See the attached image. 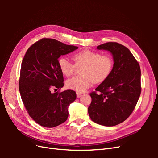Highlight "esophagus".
I'll return each mask as SVG.
<instances>
[{"label":"esophagus","instance_id":"34e87169","mask_svg":"<svg viewBox=\"0 0 158 158\" xmlns=\"http://www.w3.org/2000/svg\"><path fill=\"white\" fill-rule=\"evenodd\" d=\"M76 96H77V98H80L81 96H82V94L77 92V93H76Z\"/></svg>","mask_w":158,"mask_h":158}]
</instances>
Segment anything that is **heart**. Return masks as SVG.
Segmentation results:
<instances>
[{
    "mask_svg": "<svg viewBox=\"0 0 158 158\" xmlns=\"http://www.w3.org/2000/svg\"><path fill=\"white\" fill-rule=\"evenodd\" d=\"M75 64L64 56L58 60L59 68L66 76L74 73L76 66H82L81 74L69 79L66 82L69 89L82 93L88 89L92 84L104 81L111 74L113 66V60L109 55H102L99 52L89 50H84L73 55Z\"/></svg>",
    "mask_w": 158,
    "mask_h": 158,
    "instance_id": "1",
    "label": "heart"
}]
</instances>
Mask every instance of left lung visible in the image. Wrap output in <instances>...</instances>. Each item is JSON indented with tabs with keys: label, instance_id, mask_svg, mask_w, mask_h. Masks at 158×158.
<instances>
[{
	"label": "left lung",
	"instance_id": "1",
	"mask_svg": "<svg viewBox=\"0 0 158 158\" xmlns=\"http://www.w3.org/2000/svg\"><path fill=\"white\" fill-rule=\"evenodd\" d=\"M97 49L111 52L114 64L107 79L89 94L88 111L95 123L113 127L125 121L136 107L141 93L140 68L129 49L118 43L108 42Z\"/></svg>",
	"mask_w": 158,
	"mask_h": 158
}]
</instances>
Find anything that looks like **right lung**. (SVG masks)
Returning <instances> with one entry per match:
<instances>
[{
  "mask_svg": "<svg viewBox=\"0 0 158 158\" xmlns=\"http://www.w3.org/2000/svg\"><path fill=\"white\" fill-rule=\"evenodd\" d=\"M78 48L56 40L44 38L33 44L23 57L19 90L27 112L42 127H55L68 118V108L76 98V92L67 89L51 93V90L64 86L59 58Z\"/></svg>",
  "mask_w": 158,
  "mask_h": 158,
  "instance_id": "right-lung-1",
  "label": "right lung"
}]
</instances>
